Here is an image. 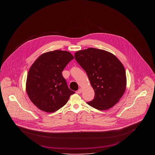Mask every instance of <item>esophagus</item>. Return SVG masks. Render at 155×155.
<instances>
[{
    "instance_id": "esophagus-1",
    "label": "esophagus",
    "mask_w": 155,
    "mask_h": 155,
    "mask_svg": "<svg viewBox=\"0 0 155 155\" xmlns=\"http://www.w3.org/2000/svg\"><path fill=\"white\" fill-rule=\"evenodd\" d=\"M82 89H79L76 92V93L78 94H80L81 92H82Z\"/></svg>"
}]
</instances>
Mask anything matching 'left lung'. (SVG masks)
Returning a JSON list of instances; mask_svg holds the SVG:
<instances>
[{"instance_id": "left-lung-1", "label": "left lung", "mask_w": 155, "mask_h": 155, "mask_svg": "<svg viewBox=\"0 0 155 155\" xmlns=\"http://www.w3.org/2000/svg\"><path fill=\"white\" fill-rule=\"evenodd\" d=\"M74 57L95 91L94 99L87 103L106 110L118 103L127 85L125 68L118 58L110 52L92 48L75 52Z\"/></svg>"}]
</instances>
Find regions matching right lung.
Segmentation results:
<instances>
[{"label": "right lung", "mask_w": 155, "mask_h": 155, "mask_svg": "<svg viewBox=\"0 0 155 155\" xmlns=\"http://www.w3.org/2000/svg\"><path fill=\"white\" fill-rule=\"evenodd\" d=\"M73 59L70 52L56 50L42 54L32 64L27 75L26 91L39 109L47 113L58 110L75 93L68 88L61 73Z\"/></svg>", "instance_id": "add662e5"}]
</instances>
